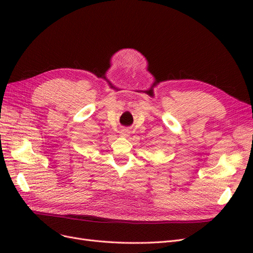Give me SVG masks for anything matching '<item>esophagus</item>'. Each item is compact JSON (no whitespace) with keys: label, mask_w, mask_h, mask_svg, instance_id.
<instances>
[{"label":"esophagus","mask_w":253,"mask_h":253,"mask_svg":"<svg viewBox=\"0 0 253 253\" xmlns=\"http://www.w3.org/2000/svg\"><path fill=\"white\" fill-rule=\"evenodd\" d=\"M120 133H121V135H122V136H128V134H129V129H128V128H122Z\"/></svg>","instance_id":"esophagus-1"}]
</instances>
